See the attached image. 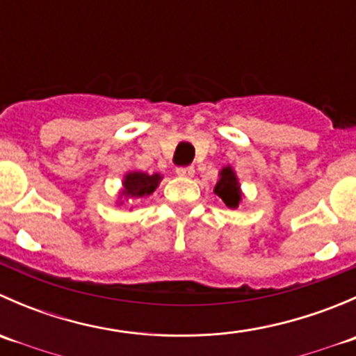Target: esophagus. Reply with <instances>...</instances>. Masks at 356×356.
<instances>
[{
	"label": "esophagus",
	"instance_id": "1",
	"mask_svg": "<svg viewBox=\"0 0 356 356\" xmlns=\"http://www.w3.org/2000/svg\"><path fill=\"white\" fill-rule=\"evenodd\" d=\"M175 172H177L179 177H188V179H191L193 175H195V167H179Z\"/></svg>",
	"mask_w": 356,
	"mask_h": 356
}]
</instances>
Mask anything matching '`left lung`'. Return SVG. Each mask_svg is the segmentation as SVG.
<instances>
[{
  "label": "left lung",
  "mask_w": 356,
  "mask_h": 356,
  "mask_svg": "<svg viewBox=\"0 0 356 356\" xmlns=\"http://www.w3.org/2000/svg\"><path fill=\"white\" fill-rule=\"evenodd\" d=\"M215 195L218 196L222 201L225 203V207L231 208V210H236L239 207V203L243 201V191H241V184H239V179L236 175L234 168L231 165L222 168L218 172V181L215 184L213 189Z\"/></svg>",
  "instance_id": "obj_1"
}]
</instances>
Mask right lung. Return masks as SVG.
<instances>
[{
    "label": "right lung",
    "instance_id": "add662e5",
    "mask_svg": "<svg viewBox=\"0 0 356 356\" xmlns=\"http://www.w3.org/2000/svg\"><path fill=\"white\" fill-rule=\"evenodd\" d=\"M163 175L160 174H146V172H127L122 181V189L118 193V204L124 203V198H145L155 193L158 184L161 182Z\"/></svg>",
    "mask_w": 356,
    "mask_h": 356
}]
</instances>
